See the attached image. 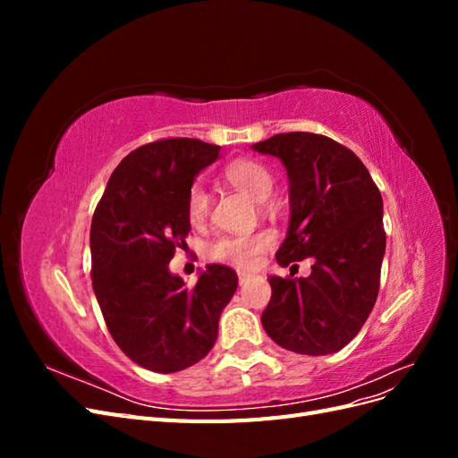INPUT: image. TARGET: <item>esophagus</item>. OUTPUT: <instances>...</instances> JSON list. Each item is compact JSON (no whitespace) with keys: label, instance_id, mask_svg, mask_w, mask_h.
I'll return each mask as SVG.
<instances>
[{"label":"esophagus","instance_id":"obj_1","mask_svg":"<svg viewBox=\"0 0 458 458\" xmlns=\"http://www.w3.org/2000/svg\"><path fill=\"white\" fill-rule=\"evenodd\" d=\"M250 273H246V271H239V284L242 286V284H246L248 281H250Z\"/></svg>","mask_w":458,"mask_h":458}]
</instances>
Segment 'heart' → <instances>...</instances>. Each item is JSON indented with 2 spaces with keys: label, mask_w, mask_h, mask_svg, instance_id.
Here are the masks:
<instances>
[{
  "label": "heart",
  "mask_w": 458,
  "mask_h": 458,
  "mask_svg": "<svg viewBox=\"0 0 458 458\" xmlns=\"http://www.w3.org/2000/svg\"><path fill=\"white\" fill-rule=\"evenodd\" d=\"M224 177L229 185L259 202L266 200L275 187L273 172L266 164L250 158H239L227 164ZM185 212L192 225H202L208 214H210V195L200 183L191 185L187 191ZM271 244L273 234L269 231L239 234V237H221L208 246V256L219 261H229L239 267H254L259 256Z\"/></svg>",
  "instance_id": "b5f03b06"
}]
</instances>
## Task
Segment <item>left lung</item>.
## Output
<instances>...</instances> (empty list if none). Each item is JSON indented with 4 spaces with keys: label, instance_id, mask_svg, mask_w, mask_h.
Here are the masks:
<instances>
[{
    "label": "left lung",
    "instance_id": "obj_1",
    "mask_svg": "<svg viewBox=\"0 0 458 458\" xmlns=\"http://www.w3.org/2000/svg\"><path fill=\"white\" fill-rule=\"evenodd\" d=\"M252 148L281 158L290 182V227L276 261L313 259L306 279L269 276L261 325L284 350L335 353L357 336L378 296L380 191L355 152L327 135L276 133Z\"/></svg>",
    "mask_w": 458,
    "mask_h": 458
}]
</instances>
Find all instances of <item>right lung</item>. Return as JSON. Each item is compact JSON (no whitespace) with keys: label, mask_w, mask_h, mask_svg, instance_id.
Here are the masks:
<instances>
[{"label":"right lung","mask_w":458,"mask_h":458,"mask_svg":"<svg viewBox=\"0 0 458 458\" xmlns=\"http://www.w3.org/2000/svg\"><path fill=\"white\" fill-rule=\"evenodd\" d=\"M219 145L189 137L131 150L110 175L91 219V281L110 336L131 361L177 372L214 348L239 276L212 263L187 286L168 263L187 244V191Z\"/></svg>","instance_id":"right-lung-1"}]
</instances>
